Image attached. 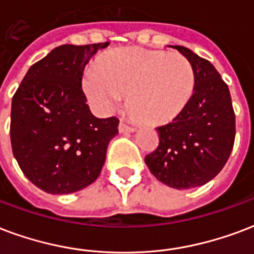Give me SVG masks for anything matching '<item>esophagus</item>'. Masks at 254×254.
Segmentation results:
<instances>
[{
  "label": "esophagus",
  "instance_id": "esophagus-1",
  "mask_svg": "<svg viewBox=\"0 0 254 254\" xmlns=\"http://www.w3.org/2000/svg\"><path fill=\"white\" fill-rule=\"evenodd\" d=\"M118 129H120V132L121 133H132L136 130V127L129 125V124L125 121H121L120 122V125H118Z\"/></svg>",
  "mask_w": 254,
  "mask_h": 254
}]
</instances>
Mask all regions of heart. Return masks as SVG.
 Listing matches in <instances>:
<instances>
[{"label": "heart", "mask_w": 254, "mask_h": 254, "mask_svg": "<svg viewBox=\"0 0 254 254\" xmlns=\"http://www.w3.org/2000/svg\"><path fill=\"white\" fill-rule=\"evenodd\" d=\"M195 72L178 52L125 48L89 69L83 90L101 113H112L127 94V108L149 124L170 121L187 106L194 93Z\"/></svg>", "instance_id": "b5f03b06"}]
</instances>
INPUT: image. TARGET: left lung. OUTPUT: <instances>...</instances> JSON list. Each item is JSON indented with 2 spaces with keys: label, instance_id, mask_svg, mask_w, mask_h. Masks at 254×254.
Here are the masks:
<instances>
[{
  "label": "left lung",
  "instance_id": "8db88e82",
  "mask_svg": "<svg viewBox=\"0 0 254 254\" xmlns=\"http://www.w3.org/2000/svg\"><path fill=\"white\" fill-rule=\"evenodd\" d=\"M192 64L194 94L168 124L156 127L159 145L145 156L151 174L172 189L187 190L215 178L232 153L236 116L227 84L208 60L180 46Z\"/></svg>",
  "mask_w": 254,
  "mask_h": 254
}]
</instances>
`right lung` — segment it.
<instances>
[{
  "instance_id": "obj_1",
  "label": "right lung",
  "mask_w": 254,
  "mask_h": 254,
  "mask_svg": "<svg viewBox=\"0 0 254 254\" xmlns=\"http://www.w3.org/2000/svg\"><path fill=\"white\" fill-rule=\"evenodd\" d=\"M108 46L56 47L28 69L13 95V155L28 179L48 194H71L95 182L118 133V118L93 116L82 90L84 65Z\"/></svg>"
}]
</instances>
